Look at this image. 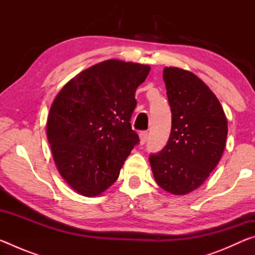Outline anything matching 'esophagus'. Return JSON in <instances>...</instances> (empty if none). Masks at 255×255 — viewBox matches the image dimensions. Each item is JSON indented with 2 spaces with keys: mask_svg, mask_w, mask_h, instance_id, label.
Listing matches in <instances>:
<instances>
[{
  "mask_svg": "<svg viewBox=\"0 0 255 255\" xmlns=\"http://www.w3.org/2000/svg\"><path fill=\"white\" fill-rule=\"evenodd\" d=\"M147 137H148V131H140L139 133V138H140V144L144 145L146 143V140H147Z\"/></svg>",
  "mask_w": 255,
  "mask_h": 255,
  "instance_id": "obj_1",
  "label": "esophagus"
}]
</instances>
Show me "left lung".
Listing matches in <instances>:
<instances>
[{
	"label": "left lung",
	"instance_id": "left-lung-1",
	"mask_svg": "<svg viewBox=\"0 0 255 255\" xmlns=\"http://www.w3.org/2000/svg\"><path fill=\"white\" fill-rule=\"evenodd\" d=\"M172 112L171 133L149 163L165 191L183 196L205 182L224 153L227 119L213 91L193 73L178 67L163 71Z\"/></svg>",
	"mask_w": 255,
	"mask_h": 255
}]
</instances>
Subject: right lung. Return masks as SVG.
<instances>
[{
	"label": "right lung",
	"mask_w": 255,
	"mask_h": 255,
	"mask_svg": "<svg viewBox=\"0 0 255 255\" xmlns=\"http://www.w3.org/2000/svg\"><path fill=\"white\" fill-rule=\"evenodd\" d=\"M149 71L138 63L105 60L67 82L55 98L47 137L58 172L80 195L106 191L139 143L130 118L136 89Z\"/></svg>",
	"instance_id": "add662e5"
}]
</instances>
